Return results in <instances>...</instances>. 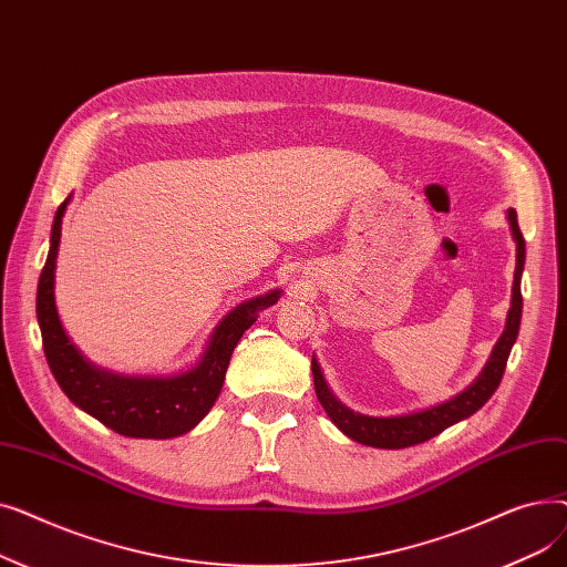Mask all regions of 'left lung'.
Returning a JSON list of instances; mask_svg holds the SVG:
<instances>
[{"label": "left lung", "instance_id": "8db88e82", "mask_svg": "<svg viewBox=\"0 0 567 567\" xmlns=\"http://www.w3.org/2000/svg\"><path fill=\"white\" fill-rule=\"evenodd\" d=\"M508 223L511 231L517 244V266H515V282H513V301L508 310V319H505V331L501 333L498 342L492 349V355L483 372L478 374L466 391L455 395L449 402H441L436 406L413 411L406 415H391V419H374V415L355 413L349 406H344L329 389L326 383L321 368L312 355V377H315V393L321 402L323 411L329 413V419L336 423L338 430H342L349 439L359 441L363 445H372V449H385V451H398L409 449V445L430 441L432 436L441 434L445 427H451L468 415L478 411L498 389V383L505 372V363H508L511 349L519 333V321H522V271H524V259H526V244L524 236L517 225V212L508 208Z\"/></svg>", "mask_w": 567, "mask_h": 567}]
</instances>
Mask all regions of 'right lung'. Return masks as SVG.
Segmentation results:
<instances>
[{"label": "right lung", "instance_id": "right-lung-1", "mask_svg": "<svg viewBox=\"0 0 567 567\" xmlns=\"http://www.w3.org/2000/svg\"><path fill=\"white\" fill-rule=\"evenodd\" d=\"M71 197L59 204L50 250L39 278L37 319L41 326L45 361L66 398L94 415L116 434L133 439H172L190 432L212 411L220 395L231 351L241 336L257 321V315L280 299V289L236 306L216 326L212 340L195 368L172 377H128L101 370L89 363L69 340L54 306V268L62 218Z\"/></svg>", "mask_w": 567, "mask_h": 567}]
</instances>
